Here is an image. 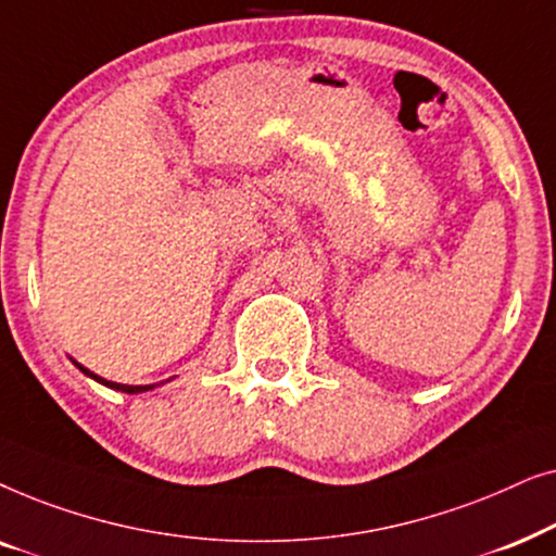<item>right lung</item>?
<instances>
[{
	"instance_id": "add662e5",
	"label": "right lung",
	"mask_w": 556,
	"mask_h": 556,
	"mask_svg": "<svg viewBox=\"0 0 556 556\" xmlns=\"http://www.w3.org/2000/svg\"><path fill=\"white\" fill-rule=\"evenodd\" d=\"M75 367H78L83 375L86 377H90V379H96L98 384H105V387H111V390H116V392H126V394H139V392H149V390H154V387H159V384H164V382H159V384H118V382H109V379H103V377H98V375H93V371L90 369H86L83 367V364H78L75 359H71Z\"/></svg>"
}]
</instances>
